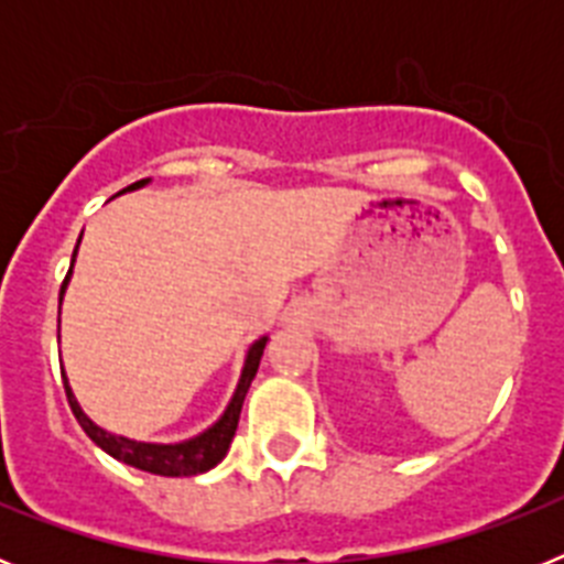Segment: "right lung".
Wrapping results in <instances>:
<instances>
[{
	"label": "right lung",
	"mask_w": 564,
	"mask_h": 564,
	"mask_svg": "<svg viewBox=\"0 0 564 564\" xmlns=\"http://www.w3.org/2000/svg\"><path fill=\"white\" fill-rule=\"evenodd\" d=\"M147 183L149 181H138V183H132V186L123 188V192L141 188V186H147ZM123 192H118V194H123ZM78 242H82V237H78ZM76 251H78V246H76ZM76 251H73V265H76ZM73 265H69L67 276H64L58 299H64V291H67ZM265 344H268L265 336L251 344V350H248V356H246V367H242V376H239L237 392H234L231 403L226 406V412H223L220 421L214 423V426H208L203 435L188 437V441H183V443H143V441H132V437L112 435V432L101 430L98 423H93L87 415H84V410L78 406L76 395H73V390H69L67 376L62 372L64 392H67L69 410H73L76 421L82 423V430L87 432L89 441L96 443V446H101V449L107 452V455H112L115 460L141 468V471H149V475L194 477V475H203V471H208V468H214L217 463L223 460V457H226L228 446H231V441H234V432H237L239 412H242V401H246L248 387H251L253 376H257L259 358H262Z\"/></svg>",
	"instance_id": "1"
}]
</instances>
